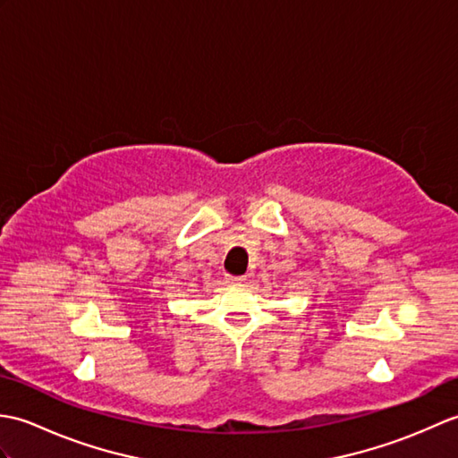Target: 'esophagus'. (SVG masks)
Returning <instances> with one entry per match:
<instances>
[{
	"instance_id": "34e87169",
	"label": "esophagus",
	"mask_w": 458,
	"mask_h": 458,
	"mask_svg": "<svg viewBox=\"0 0 458 458\" xmlns=\"http://www.w3.org/2000/svg\"><path fill=\"white\" fill-rule=\"evenodd\" d=\"M226 281H228V284H232V285H240V284H244V277H232V276H228Z\"/></svg>"
}]
</instances>
